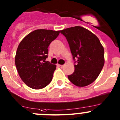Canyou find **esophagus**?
<instances>
[{
	"mask_svg": "<svg viewBox=\"0 0 120 120\" xmlns=\"http://www.w3.org/2000/svg\"><path fill=\"white\" fill-rule=\"evenodd\" d=\"M58 66L60 68H64V65H58Z\"/></svg>",
	"mask_w": 120,
	"mask_h": 120,
	"instance_id": "obj_1",
	"label": "esophagus"
}]
</instances>
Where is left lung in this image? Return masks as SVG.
<instances>
[{
  "label": "left lung",
  "mask_w": 120,
  "mask_h": 120,
  "mask_svg": "<svg viewBox=\"0 0 120 120\" xmlns=\"http://www.w3.org/2000/svg\"><path fill=\"white\" fill-rule=\"evenodd\" d=\"M60 32L66 38L76 63L74 73L68 75V78L79 87L91 84L100 74L105 62L104 49L100 40L81 26L68 28Z\"/></svg>",
  "instance_id": "left-lung-1"
}]
</instances>
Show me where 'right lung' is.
I'll return each mask as SVG.
<instances>
[{"label": "right lung", "mask_w": 120, "mask_h": 120, "mask_svg": "<svg viewBox=\"0 0 120 120\" xmlns=\"http://www.w3.org/2000/svg\"><path fill=\"white\" fill-rule=\"evenodd\" d=\"M60 31L39 29L31 32L19 43L15 62L20 78L29 87L41 89L51 82L56 65L46 61L48 47Z\"/></svg>", "instance_id": "1"}]
</instances>
